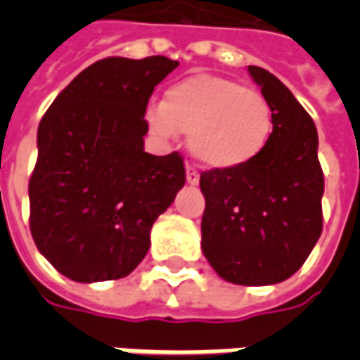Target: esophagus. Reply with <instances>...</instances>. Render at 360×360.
Returning a JSON list of instances; mask_svg holds the SVG:
<instances>
[{
    "label": "esophagus",
    "instance_id": "34e87169",
    "mask_svg": "<svg viewBox=\"0 0 360 360\" xmlns=\"http://www.w3.org/2000/svg\"><path fill=\"white\" fill-rule=\"evenodd\" d=\"M198 181H200V175L196 172L193 165H187V183L188 185H198Z\"/></svg>",
    "mask_w": 360,
    "mask_h": 360
}]
</instances>
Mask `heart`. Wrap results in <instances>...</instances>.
<instances>
[{
  "label": "heart",
  "instance_id": "b5f03b06",
  "mask_svg": "<svg viewBox=\"0 0 360 360\" xmlns=\"http://www.w3.org/2000/svg\"><path fill=\"white\" fill-rule=\"evenodd\" d=\"M150 129L173 139L188 134L193 156L214 169L252 162L271 133V108L257 90L214 75H195L172 84L164 103L150 105Z\"/></svg>",
  "mask_w": 360,
  "mask_h": 360
}]
</instances>
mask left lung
Here are the masks:
<instances>
[{"label": "left lung", "instance_id": "1", "mask_svg": "<svg viewBox=\"0 0 360 360\" xmlns=\"http://www.w3.org/2000/svg\"><path fill=\"white\" fill-rule=\"evenodd\" d=\"M249 73L270 103L274 129L252 162L200 173L202 252L226 281L271 285L291 278L320 239L324 173L304 108L266 69L249 65Z\"/></svg>", "mask_w": 360, "mask_h": 360}]
</instances>
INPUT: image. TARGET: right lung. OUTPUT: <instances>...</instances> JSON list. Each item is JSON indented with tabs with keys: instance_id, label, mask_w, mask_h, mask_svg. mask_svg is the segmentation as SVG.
Segmentation results:
<instances>
[{
	"instance_id": "1",
	"label": "right lung",
	"mask_w": 360,
	"mask_h": 360,
	"mask_svg": "<svg viewBox=\"0 0 360 360\" xmlns=\"http://www.w3.org/2000/svg\"><path fill=\"white\" fill-rule=\"evenodd\" d=\"M177 65L164 56L100 59L44 113L28 181L30 233L65 278L129 276L148 252L156 218L185 185L179 152H144L150 96Z\"/></svg>"
}]
</instances>
